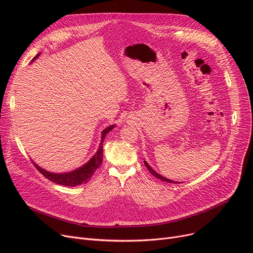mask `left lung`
Segmentation results:
<instances>
[{
    "instance_id": "obj_1",
    "label": "left lung",
    "mask_w": 253,
    "mask_h": 253,
    "mask_svg": "<svg viewBox=\"0 0 253 253\" xmlns=\"http://www.w3.org/2000/svg\"><path fill=\"white\" fill-rule=\"evenodd\" d=\"M144 162V165L147 166V168L149 169V171L151 172V173L154 175V176H156L158 179H161V180H163V181H166V182H170V183H177V181H173V180H171V179H168V178H166V177H164V176H162L161 174H159V173H157V172L148 164V162L147 161H143Z\"/></svg>"
}]
</instances>
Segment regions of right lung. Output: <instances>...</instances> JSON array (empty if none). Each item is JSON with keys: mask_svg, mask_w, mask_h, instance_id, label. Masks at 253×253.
Returning <instances> with one entry per match:
<instances>
[{"mask_svg": "<svg viewBox=\"0 0 253 253\" xmlns=\"http://www.w3.org/2000/svg\"><path fill=\"white\" fill-rule=\"evenodd\" d=\"M40 56V53L37 54L34 59L32 60V62L37 59ZM116 125H111L109 127H106L104 130H102L101 132V140L99 143V147L97 152L92 156V158L90 160L85 163L84 165H82L81 167H79L75 170H72L70 172H63V173H54V172H50L47 171L45 169H43L42 167H40L38 164H36L34 161V165L36 166V168L41 172V173L48 178L49 180L58 183V184H62V185H66V187H77V185H80L82 183H86L88 182V180L90 179V177L94 174V172L96 171V169L101 165L102 162V155H103V151H102V143L103 140L106 136V134L115 128Z\"/></svg>", "mask_w": 253, "mask_h": 253, "instance_id": "1", "label": "right lung"}]
</instances>
